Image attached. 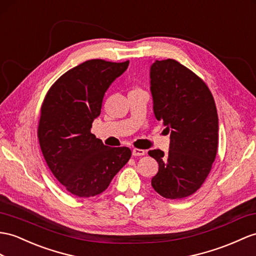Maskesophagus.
Returning a JSON list of instances; mask_svg holds the SVG:
<instances>
[{
  "label": "esophagus",
  "mask_w": 256,
  "mask_h": 256,
  "mask_svg": "<svg viewBox=\"0 0 256 256\" xmlns=\"http://www.w3.org/2000/svg\"><path fill=\"white\" fill-rule=\"evenodd\" d=\"M146 154L144 150H141V148H134L132 150V155L134 156H142V155Z\"/></svg>",
  "instance_id": "34e87169"
}]
</instances>
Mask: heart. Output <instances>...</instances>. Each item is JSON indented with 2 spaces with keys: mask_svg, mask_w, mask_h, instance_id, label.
<instances>
[{
  "mask_svg": "<svg viewBox=\"0 0 256 256\" xmlns=\"http://www.w3.org/2000/svg\"><path fill=\"white\" fill-rule=\"evenodd\" d=\"M134 90H139V89H134Z\"/></svg>",
  "mask_w": 256,
  "mask_h": 256,
  "instance_id": "obj_1",
  "label": "heart"
}]
</instances>
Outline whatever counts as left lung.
<instances>
[{
	"label": "left lung",
	"instance_id": "obj_1",
	"mask_svg": "<svg viewBox=\"0 0 256 256\" xmlns=\"http://www.w3.org/2000/svg\"><path fill=\"white\" fill-rule=\"evenodd\" d=\"M150 78L154 115L170 132L168 154L148 151L158 163L151 184L166 198H186L201 188L216 158L214 98L200 77L175 60H155Z\"/></svg>",
	"mask_w": 256,
	"mask_h": 256
}]
</instances>
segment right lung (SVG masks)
<instances>
[{
    "label": "right lung",
    "mask_w": 256,
    "mask_h": 256,
    "mask_svg": "<svg viewBox=\"0 0 256 256\" xmlns=\"http://www.w3.org/2000/svg\"><path fill=\"white\" fill-rule=\"evenodd\" d=\"M129 60H90L66 72L48 91L41 106L38 139L54 177L79 198L108 189L132 156L129 148H110L91 134L105 92Z\"/></svg>",
    "instance_id": "right-lung-1"
}]
</instances>
